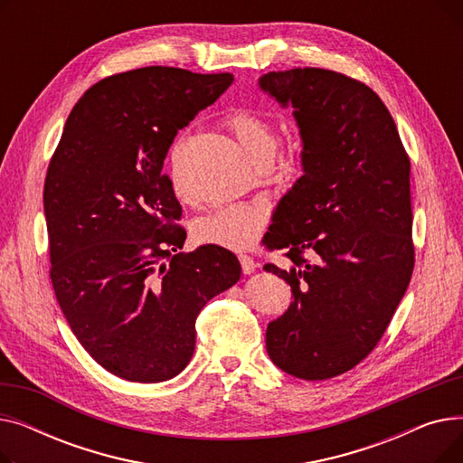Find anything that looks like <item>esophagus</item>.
I'll return each instance as SVG.
<instances>
[{"label": "esophagus", "instance_id": "34e87169", "mask_svg": "<svg viewBox=\"0 0 463 463\" xmlns=\"http://www.w3.org/2000/svg\"><path fill=\"white\" fill-rule=\"evenodd\" d=\"M240 264H241V272L244 274H251L257 269V262L253 260V257L250 255H240Z\"/></svg>", "mask_w": 463, "mask_h": 463}]
</instances>
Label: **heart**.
I'll return each instance as SVG.
<instances>
[{
  "mask_svg": "<svg viewBox=\"0 0 463 463\" xmlns=\"http://www.w3.org/2000/svg\"><path fill=\"white\" fill-rule=\"evenodd\" d=\"M227 128L255 163H269L278 146V131L272 121L253 109H238L227 118ZM185 152V138L180 137L170 146L168 163L173 170L176 191L182 193L178 184L180 166ZM270 219V210L262 201L232 203L217 208L215 212L199 217L194 222L193 234L203 244L222 246L227 250L251 248L266 223Z\"/></svg>",
  "mask_w": 463,
  "mask_h": 463,
  "instance_id": "heart-1",
  "label": "heart"
}]
</instances>
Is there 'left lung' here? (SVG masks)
<instances>
[{"label": "left lung", "instance_id": "8db88e82", "mask_svg": "<svg viewBox=\"0 0 463 463\" xmlns=\"http://www.w3.org/2000/svg\"><path fill=\"white\" fill-rule=\"evenodd\" d=\"M259 86L295 107L304 175L264 234L290 269L264 264L293 288V304L266 328V349L306 381L342 375L366 358L415 269L411 161L379 95L344 72L272 71Z\"/></svg>", "mask_w": 463, "mask_h": 463}]
</instances>
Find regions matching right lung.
Listing matches in <instances>:
<instances>
[{
    "mask_svg": "<svg viewBox=\"0 0 463 463\" xmlns=\"http://www.w3.org/2000/svg\"><path fill=\"white\" fill-rule=\"evenodd\" d=\"M231 72L152 65L93 84L71 110L44 178L51 279L90 356L116 377L161 383L194 351V321L241 274L234 253L185 241L163 161Z\"/></svg>",
    "mask_w": 463,
    "mask_h": 463,
    "instance_id": "add662e5",
    "label": "right lung"
}]
</instances>
